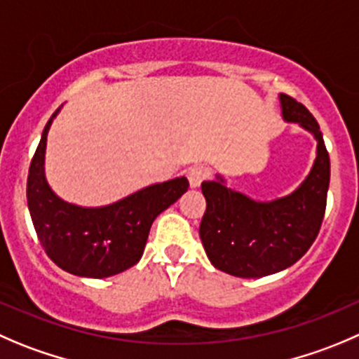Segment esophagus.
<instances>
[{
  "label": "esophagus",
  "mask_w": 359,
  "mask_h": 359,
  "mask_svg": "<svg viewBox=\"0 0 359 359\" xmlns=\"http://www.w3.org/2000/svg\"><path fill=\"white\" fill-rule=\"evenodd\" d=\"M208 177V170L205 166H193L187 170V179H189L191 187H198Z\"/></svg>",
  "instance_id": "34e87169"
}]
</instances>
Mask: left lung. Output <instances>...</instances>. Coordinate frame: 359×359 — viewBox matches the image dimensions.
<instances>
[{"label":"left lung","mask_w":359,"mask_h":359,"mask_svg":"<svg viewBox=\"0 0 359 359\" xmlns=\"http://www.w3.org/2000/svg\"><path fill=\"white\" fill-rule=\"evenodd\" d=\"M280 107L287 123H298L318 140L314 166L297 191L273 201H254L228 189L221 177L201 184L207 200L201 243L210 263L229 276L257 279L294 264L311 249L325 217L330 156L319 124L291 96L280 95Z\"/></svg>","instance_id":"8db88e82"}]
</instances>
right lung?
Wrapping results in <instances>:
<instances>
[{"instance_id": "right-lung-1", "label": "right lung", "mask_w": 359, "mask_h": 359, "mask_svg": "<svg viewBox=\"0 0 359 359\" xmlns=\"http://www.w3.org/2000/svg\"><path fill=\"white\" fill-rule=\"evenodd\" d=\"M59 112V110H57ZM55 112V114H57ZM48 119L27 175V207L47 256L65 272L105 279L138 263L154 219L187 191L186 177L152 184L107 207L66 203L45 180Z\"/></svg>"}]
</instances>
